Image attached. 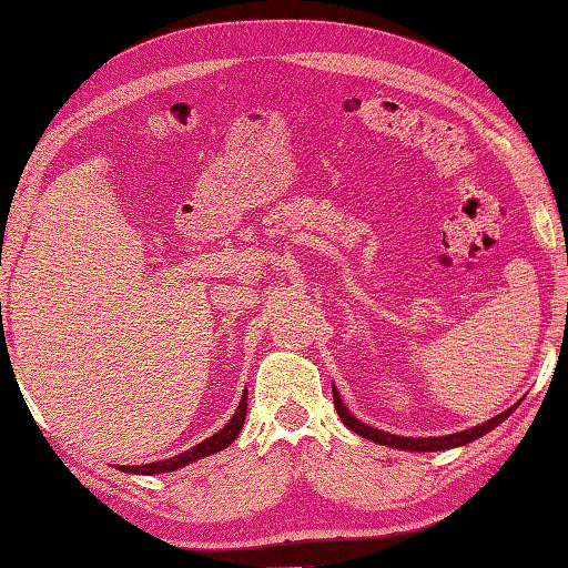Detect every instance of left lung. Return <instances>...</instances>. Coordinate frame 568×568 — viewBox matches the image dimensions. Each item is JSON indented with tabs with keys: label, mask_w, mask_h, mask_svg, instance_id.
Listing matches in <instances>:
<instances>
[{
	"label": "left lung",
	"mask_w": 568,
	"mask_h": 568,
	"mask_svg": "<svg viewBox=\"0 0 568 568\" xmlns=\"http://www.w3.org/2000/svg\"><path fill=\"white\" fill-rule=\"evenodd\" d=\"M332 393H334L336 413H339L342 422H344L348 429L361 434V437H364V439H371V442L383 444V446H393V449H405V452H442V449H454V446H464L468 442L484 437V434H488L493 427H498L500 422L505 417H510L513 409L520 405V403L513 405L510 409H505V413H500V415H496L493 419L484 422V425L470 427V429H464V432L444 434V437H397V434H390V432H383V429H376V427H371V425H364V422L356 419L352 413H348L346 405L342 403L339 390L334 388Z\"/></svg>",
	"instance_id": "1"
}]
</instances>
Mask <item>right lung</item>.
Masks as SVG:
<instances>
[{
  "instance_id": "add662e5",
  "label": "right lung",
  "mask_w": 568,
  "mask_h": 568,
  "mask_svg": "<svg viewBox=\"0 0 568 568\" xmlns=\"http://www.w3.org/2000/svg\"><path fill=\"white\" fill-rule=\"evenodd\" d=\"M246 405H248V393L244 390V395H241V403H239V409L234 413V417L226 422V425L212 434L210 439L200 442L197 446H192V449L178 454V456H171V458H163V462H153V464H143V466H119L122 470H126V474H143V476H155V474H168V470H178L183 468L192 462H197V458H204V456H212L216 452L226 449L229 444H232L236 437L241 427H244V419H246Z\"/></svg>"
}]
</instances>
